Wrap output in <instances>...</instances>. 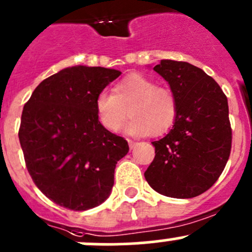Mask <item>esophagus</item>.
I'll return each mask as SVG.
<instances>
[{
    "label": "esophagus",
    "mask_w": 252,
    "mask_h": 252,
    "mask_svg": "<svg viewBox=\"0 0 252 252\" xmlns=\"http://www.w3.org/2000/svg\"><path fill=\"white\" fill-rule=\"evenodd\" d=\"M127 142H128V147H129V149H133L134 147H136V142L134 141H132V139H127Z\"/></svg>",
    "instance_id": "1"
}]
</instances>
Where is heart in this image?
I'll list each match as a JSON object with an SVG mask.
<instances>
[{
  "instance_id": "obj_1",
  "label": "heart",
  "mask_w": 252,
  "mask_h": 252,
  "mask_svg": "<svg viewBox=\"0 0 252 252\" xmlns=\"http://www.w3.org/2000/svg\"><path fill=\"white\" fill-rule=\"evenodd\" d=\"M126 132L132 136L160 134L173 126L178 103L173 92L157 87L142 74H131L114 87V93L101 91L95 98L99 123L110 132H118L128 116Z\"/></svg>"
}]
</instances>
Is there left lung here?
Instances as JSON below:
<instances>
[{
    "label": "left lung",
    "instance_id": "1",
    "mask_svg": "<svg viewBox=\"0 0 252 252\" xmlns=\"http://www.w3.org/2000/svg\"><path fill=\"white\" fill-rule=\"evenodd\" d=\"M153 69L168 82L178 114L170 131L152 142L156 157L144 178L160 195L196 197L216 183L229 159L228 99L212 77L189 62L161 60Z\"/></svg>",
    "mask_w": 252,
    "mask_h": 252
}]
</instances>
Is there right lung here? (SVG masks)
Listing matches in <instances>:
<instances>
[{"mask_svg": "<svg viewBox=\"0 0 252 252\" xmlns=\"http://www.w3.org/2000/svg\"><path fill=\"white\" fill-rule=\"evenodd\" d=\"M120 74L67 67L44 79L24 105L18 136L27 169L39 190L62 207L87 211L110 196L128 144L99 123L95 98Z\"/></svg>", "mask_w": 252, "mask_h": 252, "instance_id": "add662e5", "label": "right lung"}]
</instances>
